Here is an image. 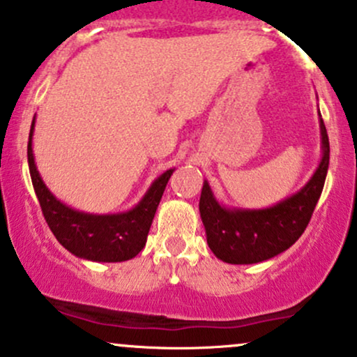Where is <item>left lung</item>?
Instances as JSON below:
<instances>
[{
	"instance_id": "1",
	"label": "left lung",
	"mask_w": 357,
	"mask_h": 357,
	"mask_svg": "<svg viewBox=\"0 0 357 357\" xmlns=\"http://www.w3.org/2000/svg\"><path fill=\"white\" fill-rule=\"evenodd\" d=\"M320 116V112H319ZM322 159L308 183L291 197L268 208H229L217 202L203 183L199 215L211 252L229 264H256L287 250L298 241L322 195L328 169V135L320 116Z\"/></svg>"
}]
</instances>
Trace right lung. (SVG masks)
<instances>
[{
  "instance_id": "add662e5",
  "label": "right lung",
  "mask_w": 357,
  "mask_h": 357,
  "mask_svg": "<svg viewBox=\"0 0 357 357\" xmlns=\"http://www.w3.org/2000/svg\"><path fill=\"white\" fill-rule=\"evenodd\" d=\"M33 127L29 135V167L33 190L40 203L47 225L70 254L95 262H121L135 257L147 242V234L154 220L160 198L174 169L159 176L146 191L142 199L128 211L113 215L84 213L62 203L50 193L38 174L33 158Z\"/></svg>"
}]
</instances>
